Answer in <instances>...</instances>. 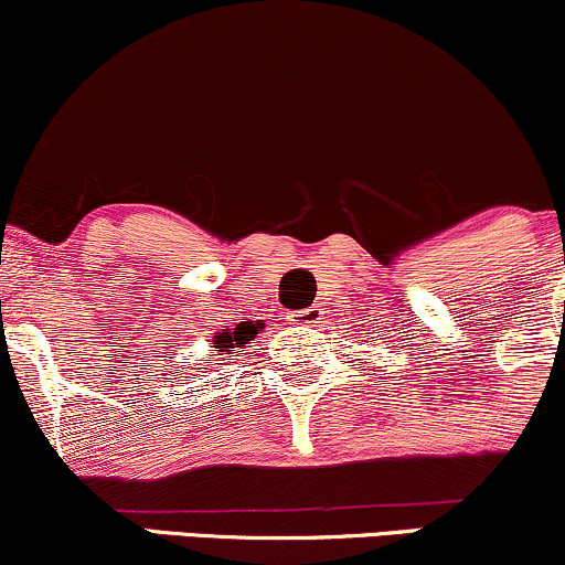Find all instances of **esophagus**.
<instances>
[{
    "instance_id": "1",
    "label": "esophagus",
    "mask_w": 565,
    "mask_h": 565,
    "mask_svg": "<svg viewBox=\"0 0 565 565\" xmlns=\"http://www.w3.org/2000/svg\"><path fill=\"white\" fill-rule=\"evenodd\" d=\"M292 324L300 327H319L321 319H324V308L321 306H311V308H302V311H292L287 316Z\"/></svg>"
}]
</instances>
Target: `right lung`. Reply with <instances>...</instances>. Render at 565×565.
I'll return each mask as SVG.
<instances>
[{
    "label": "right lung",
    "instance_id": "obj_1",
    "mask_svg": "<svg viewBox=\"0 0 565 565\" xmlns=\"http://www.w3.org/2000/svg\"><path fill=\"white\" fill-rule=\"evenodd\" d=\"M249 340V332L246 330H235V332H216L214 334V349L216 351H231V349H241V345Z\"/></svg>",
    "mask_w": 565,
    "mask_h": 565
}]
</instances>
